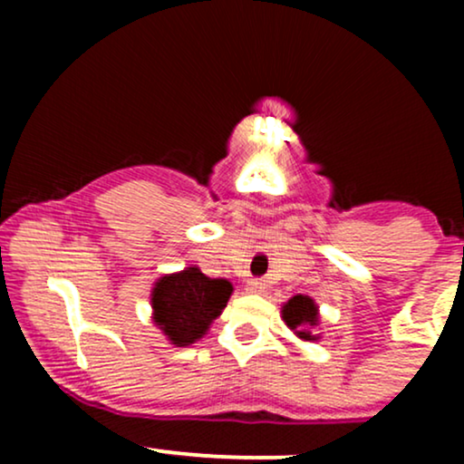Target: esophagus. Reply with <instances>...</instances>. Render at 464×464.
<instances>
[{"mask_svg": "<svg viewBox=\"0 0 464 464\" xmlns=\"http://www.w3.org/2000/svg\"><path fill=\"white\" fill-rule=\"evenodd\" d=\"M264 287H266V284L262 279H250L246 284V290L253 292V295H259V292H264Z\"/></svg>", "mask_w": 464, "mask_h": 464, "instance_id": "34e87169", "label": "esophagus"}]
</instances>
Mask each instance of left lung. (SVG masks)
Instances as JSON below:
<instances>
[{
    "instance_id": "left-lung-1",
    "label": "left lung",
    "mask_w": 464,
    "mask_h": 464,
    "mask_svg": "<svg viewBox=\"0 0 464 464\" xmlns=\"http://www.w3.org/2000/svg\"><path fill=\"white\" fill-rule=\"evenodd\" d=\"M284 321L303 340H316L312 327L318 321V307L314 305L310 296L296 295L284 305Z\"/></svg>"
}]
</instances>
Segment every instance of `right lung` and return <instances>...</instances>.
<instances>
[{"label": "right lung", "mask_w": 464, "mask_h": 464, "mask_svg": "<svg viewBox=\"0 0 464 464\" xmlns=\"http://www.w3.org/2000/svg\"><path fill=\"white\" fill-rule=\"evenodd\" d=\"M227 279H211L198 268L161 276L152 290L154 323L177 347H188L205 335L231 296Z\"/></svg>", "instance_id": "right-lung-1"}]
</instances>
